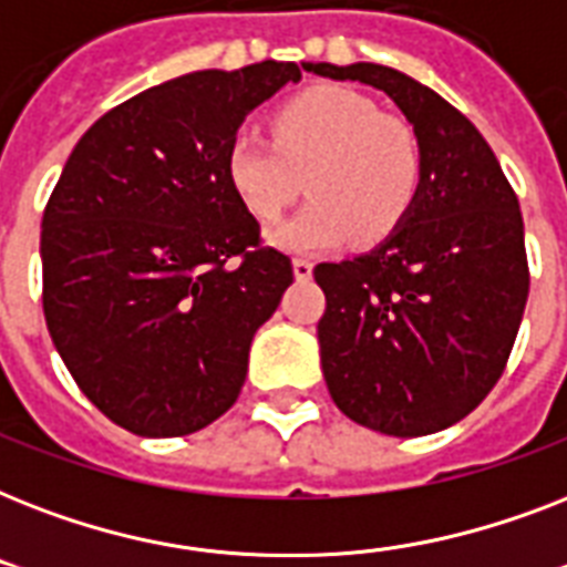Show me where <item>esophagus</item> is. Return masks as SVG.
Returning <instances> with one entry per match:
<instances>
[{"label":"esophagus","instance_id":"34e87169","mask_svg":"<svg viewBox=\"0 0 567 567\" xmlns=\"http://www.w3.org/2000/svg\"><path fill=\"white\" fill-rule=\"evenodd\" d=\"M293 276H297V279H302V282H306V279H311L309 258H293Z\"/></svg>","mask_w":567,"mask_h":567}]
</instances>
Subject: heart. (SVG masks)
<instances>
[{
    "instance_id": "obj_1",
    "label": "heart",
    "mask_w": 567,
    "mask_h": 567,
    "mask_svg": "<svg viewBox=\"0 0 567 567\" xmlns=\"http://www.w3.org/2000/svg\"><path fill=\"white\" fill-rule=\"evenodd\" d=\"M226 179L258 223H274L300 196L311 203L274 231L291 252L388 238L421 194V144L403 120L382 117L350 87H315L276 111L274 141L238 132Z\"/></svg>"
}]
</instances>
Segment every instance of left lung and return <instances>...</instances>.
Segmentation results:
<instances>
[{
	"label": "left lung",
	"mask_w": 567,
	"mask_h": 567,
	"mask_svg": "<svg viewBox=\"0 0 567 567\" xmlns=\"http://www.w3.org/2000/svg\"><path fill=\"white\" fill-rule=\"evenodd\" d=\"M311 73L388 93L421 144L412 212L379 247L323 261L320 364L336 405L368 430L414 439L483 403L509 362L529 293L518 196L471 120L382 64Z\"/></svg>",
	"instance_id": "1"
}]
</instances>
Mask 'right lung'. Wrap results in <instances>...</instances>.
I'll return each mask as SVG.
<instances>
[{
    "label": "right lung",
    "mask_w": 567,
    "mask_h": 567,
    "mask_svg": "<svg viewBox=\"0 0 567 567\" xmlns=\"http://www.w3.org/2000/svg\"><path fill=\"white\" fill-rule=\"evenodd\" d=\"M293 61L199 70L102 114L66 158L40 223L43 315L75 385L146 439L217 421L247 379L249 344L293 282L261 247L226 153Z\"/></svg>",
    "instance_id": "1"
}]
</instances>
